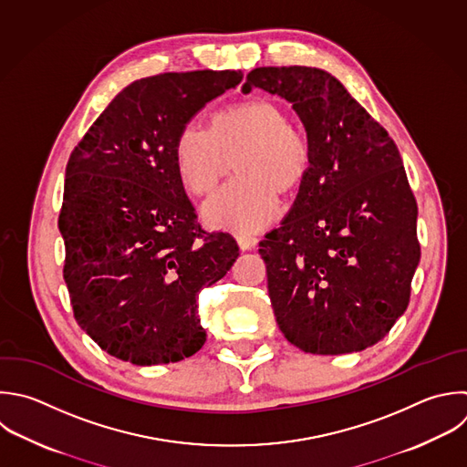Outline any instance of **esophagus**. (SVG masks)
<instances>
[{
	"label": "esophagus",
	"mask_w": 467,
	"mask_h": 467,
	"mask_svg": "<svg viewBox=\"0 0 467 467\" xmlns=\"http://www.w3.org/2000/svg\"><path fill=\"white\" fill-rule=\"evenodd\" d=\"M235 239H237V244L241 250H252L257 244V237H254L250 234H237Z\"/></svg>",
	"instance_id": "1"
}]
</instances>
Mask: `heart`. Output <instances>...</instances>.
<instances>
[{"label":"heart","mask_w":467,"mask_h":467,"mask_svg":"<svg viewBox=\"0 0 467 467\" xmlns=\"http://www.w3.org/2000/svg\"><path fill=\"white\" fill-rule=\"evenodd\" d=\"M175 170L193 193L212 192L234 168L239 173L202 206L210 226L259 230L279 210V193H294L312 168L308 137L290 126L288 115L268 100L219 109L210 130L184 126L173 144Z\"/></svg>","instance_id":"heart-1"}]
</instances>
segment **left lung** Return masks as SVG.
Segmentation results:
<instances>
[{
  "label": "left lung",
  "instance_id": "left-lung-1",
  "mask_svg": "<svg viewBox=\"0 0 467 467\" xmlns=\"http://www.w3.org/2000/svg\"><path fill=\"white\" fill-rule=\"evenodd\" d=\"M254 88L290 102L312 146L292 208L259 243L275 321L303 352H359L405 312L420 261L400 151L323 69L257 67L243 93Z\"/></svg>",
  "mask_w": 467,
  "mask_h": 467
}]
</instances>
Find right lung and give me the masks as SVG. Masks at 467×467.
<instances>
[{
	"instance_id": "obj_1",
	"label": "right lung",
	"mask_w": 467,
	"mask_h": 467,
	"mask_svg": "<svg viewBox=\"0 0 467 467\" xmlns=\"http://www.w3.org/2000/svg\"><path fill=\"white\" fill-rule=\"evenodd\" d=\"M241 71L164 73L122 89L73 150L60 234L82 330L133 365L175 363L206 341L199 292L232 268L230 234L201 230L173 161L179 131Z\"/></svg>"
}]
</instances>
